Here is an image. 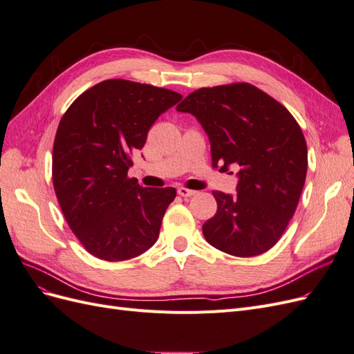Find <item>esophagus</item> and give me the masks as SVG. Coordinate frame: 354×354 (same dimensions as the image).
Segmentation results:
<instances>
[{
    "mask_svg": "<svg viewBox=\"0 0 354 354\" xmlns=\"http://www.w3.org/2000/svg\"><path fill=\"white\" fill-rule=\"evenodd\" d=\"M177 194L180 195V196H183V198H187V196H194L196 192L195 190H190V189H187V187H178L177 189Z\"/></svg>",
    "mask_w": 354,
    "mask_h": 354,
    "instance_id": "34e87169",
    "label": "esophagus"
}]
</instances>
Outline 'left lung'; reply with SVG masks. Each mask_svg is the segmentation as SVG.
Returning a JSON list of instances; mask_svg holds the SVG:
<instances>
[{"mask_svg":"<svg viewBox=\"0 0 354 354\" xmlns=\"http://www.w3.org/2000/svg\"><path fill=\"white\" fill-rule=\"evenodd\" d=\"M177 111L198 118L214 168L239 167L238 195L212 192L217 212L203 223V236L234 257L269 251L294 216L307 174V145L295 118L248 82L199 88Z\"/></svg>","mask_w":354,"mask_h":354,"instance_id":"left-lung-1","label":"left lung"}]
</instances>
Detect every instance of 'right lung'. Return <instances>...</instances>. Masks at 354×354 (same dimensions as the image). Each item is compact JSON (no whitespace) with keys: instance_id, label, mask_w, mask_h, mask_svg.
<instances>
[{"instance_id":"obj_1","label":"right lung","mask_w":354,"mask_h":354,"mask_svg":"<svg viewBox=\"0 0 354 354\" xmlns=\"http://www.w3.org/2000/svg\"><path fill=\"white\" fill-rule=\"evenodd\" d=\"M181 94L149 84L106 80L78 95L57 127L53 186L71 230L91 255L130 260L156 242L174 187L128 177L133 152Z\"/></svg>"}]
</instances>
